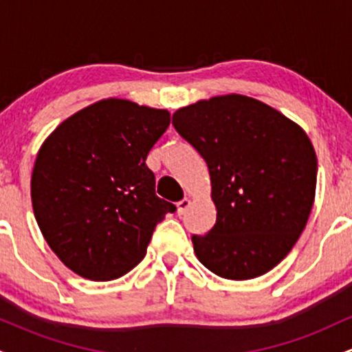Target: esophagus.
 <instances>
[{"label":"esophagus","instance_id":"obj_1","mask_svg":"<svg viewBox=\"0 0 352 352\" xmlns=\"http://www.w3.org/2000/svg\"><path fill=\"white\" fill-rule=\"evenodd\" d=\"M190 204H192V201H190V199L180 200L179 204H177V213H179V215H184V213L187 212V208L190 207Z\"/></svg>","mask_w":352,"mask_h":352}]
</instances>
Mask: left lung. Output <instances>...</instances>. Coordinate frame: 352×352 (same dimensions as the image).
Returning a JSON list of instances; mask_svg holds the SVG:
<instances>
[{
  "label": "left lung",
  "mask_w": 352,
  "mask_h": 352,
  "mask_svg": "<svg viewBox=\"0 0 352 352\" xmlns=\"http://www.w3.org/2000/svg\"><path fill=\"white\" fill-rule=\"evenodd\" d=\"M175 131L204 157L217 221L193 235L200 263L227 280L274 268L305 230L316 192L318 160L298 124L240 94L182 107Z\"/></svg>",
  "instance_id": "obj_1"
}]
</instances>
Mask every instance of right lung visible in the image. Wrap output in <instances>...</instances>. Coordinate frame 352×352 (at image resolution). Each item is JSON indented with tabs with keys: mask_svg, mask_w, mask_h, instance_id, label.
Here are the masks:
<instances>
[{
	"mask_svg": "<svg viewBox=\"0 0 352 352\" xmlns=\"http://www.w3.org/2000/svg\"><path fill=\"white\" fill-rule=\"evenodd\" d=\"M170 124L165 109L104 99L56 127L39 148L31 200L44 240L94 281L142 261L157 223L177 207L155 195L148 151Z\"/></svg>",
	"mask_w": 352,
	"mask_h": 352,
	"instance_id": "obj_1",
	"label": "right lung"
}]
</instances>
